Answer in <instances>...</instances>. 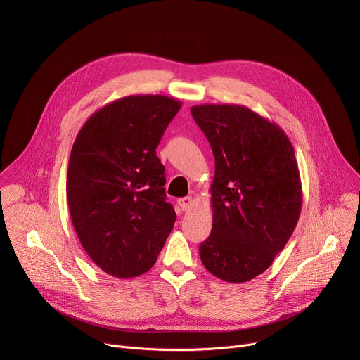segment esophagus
<instances>
[{
	"instance_id": "34e87169",
	"label": "esophagus",
	"mask_w": 360,
	"mask_h": 360,
	"mask_svg": "<svg viewBox=\"0 0 360 360\" xmlns=\"http://www.w3.org/2000/svg\"><path fill=\"white\" fill-rule=\"evenodd\" d=\"M192 198L191 196H185V198H179L178 199V205L182 208V211H189L192 208Z\"/></svg>"
}]
</instances>
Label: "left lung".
<instances>
[{"label": "left lung", "instance_id": "1", "mask_svg": "<svg viewBox=\"0 0 360 360\" xmlns=\"http://www.w3.org/2000/svg\"><path fill=\"white\" fill-rule=\"evenodd\" d=\"M191 114L215 157L214 222L200 261L225 282H248L272 265L299 221L293 145L279 125L243 105L202 104Z\"/></svg>", "mask_w": 360, "mask_h": 360}]
</instances>
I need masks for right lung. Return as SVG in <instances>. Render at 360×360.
Segmentation results:
<instances>
[{
    "mask_svg": "<svg viewBox=\"0 0 360 360\" xmlns=\"http://www.w3.org/2000/svg\"><path fill=\"white\" fill-rule=\"evenodd\" d=\"M182 104L165 95H129L94 112L70 155L68 208L92 262L111 276L148 272L176 214L165 195L157 146Z\"/></svg>",
    "mask_w": 360,
    "mask_h": 360,
    "instance_id": "1",
    "label": "right lung"
}]
</instances>
